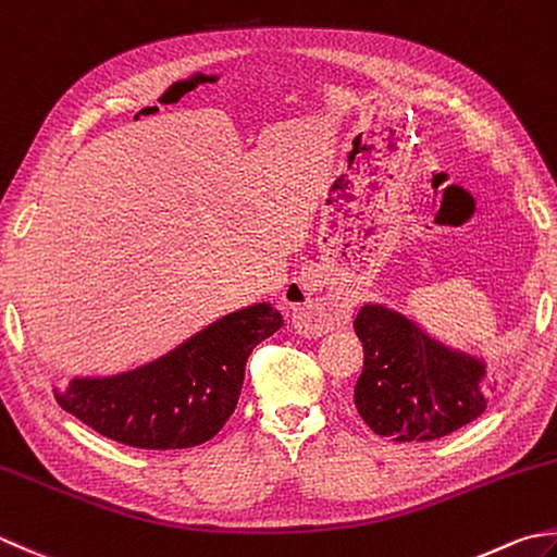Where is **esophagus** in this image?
Masks as SVG:
<instances>
[{
    "label": "esophagus",
    "mask_w": 557,
    "mask_h": 557,
    "mask_svg": "<svg viewBox=\"0 0 557 557\" xmlns=\"http://www.w3.org/2000/svg\"><path fill=\"white\" fill-rule=\"evenodd\" d=\"M287 304L297 331L307 337H321L350 323L352 309L345 299L315 297L307 280H294L287 287Z\"/></svg>",
    "instance_id": "obj_1"
}]
</instances>
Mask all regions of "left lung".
Here are the masks:
<instances>
[{
    "label": "left lung",
    "mask_w": 557,
    "mask_h": 557,
    "mask_svg": "<svg viewBox=\"0 0 557 557\" xmlns=\"http://www.w3.org/2000/svg\"><path fill=\"white\" fill-rule=\"evenodd\" d=\"M355 333L364 347L355 406L381 437L432 442L485 412L483 359L451 350L381 304L359 309Z\"/></svg>",
    "instance_id": "1"
}]
</instances>
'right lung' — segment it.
Returning a JSON list of instances; mask_svg holds the SVG:
<instances>
[{"mask_svg": "<svg viewBox=\"0 0 557 557\" xmlns=\"http://www.w3.org/2000/svg\"><path fill=\"white\" fill-rule=\"evenodd\" d=\"M282 325L272 304L222 315L176 350L133 372L72 379L60 406L103 437L137 449H188L212 440L242 396L246 359Z\"/></svg>", "mask_w": 557, "mask_h": 557, "instance_id": "right-lung-1", "label": "right lung"}]
</instances>
